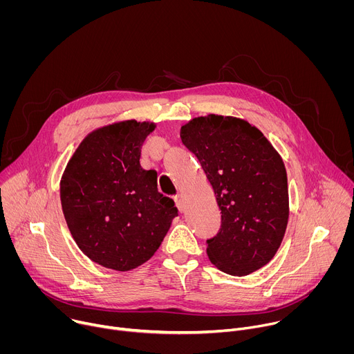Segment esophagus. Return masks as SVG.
<instances>
[{
	"mask_svg": "<svg viewBox=\"0 0 354 354\" xmlns=\"http://www.w3.org/2000/svg\"><path fill=\"white\" fill-rule=\"evenodd\" d=\"M174 198H175V205H176L178 210H179L180 213H183V212H185V203H183V198H182V196H180V194H178V196H175Z\"/></svg>",
	"mask_w": 354,
	"mask_h": 354,
	"instance_id": "esophagus-1",
	"label": "esophagus"
}]
</instances>
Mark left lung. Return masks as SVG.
I'll return each mask as SVG.
<instances>
[{"label":"left lung","instance_id":"obj_1","mask_svg":"<svg viewBox=\"0 0 354 354\" xmlns=\"http://www.w3.org/2000/svg\"><path fill=\"white\" fill-rule=\"evenodd\" d=\"M183 145L198 160L221 210V228L207 241L212 263L246 276L276 255L288 223L287 172L263 133L243 119L194 118L180 127Z\"/></svg>","mask_w":354,"mask_h":354}]
</instances>
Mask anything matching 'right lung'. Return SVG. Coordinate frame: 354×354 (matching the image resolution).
Listing matches in <instances>:
<instances>
[{"mask_svg": "<svg viewBox=\"0 0 354 354\" xmlns=\"http://www.w3.org/2000/svg\"><path fill=\"white\" fill-rule=\"evenodd\" d=\"M153 122L122 120L91 131L60 180L68 230L92 262L127 272L151 259L178 216L157 187V172L140 165Z\"/></svg>", "mask_w": 354, "mask_h": 354, "instance_id": "add662e5", "label": "right lung"}]
</instances>
